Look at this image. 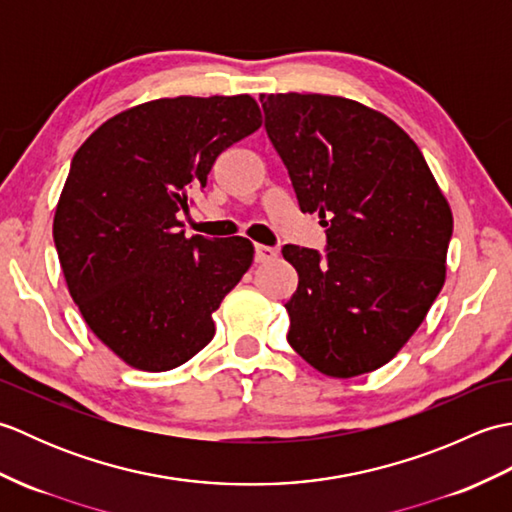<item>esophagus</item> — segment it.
Returning a JSON list of instances; mask_svg holds the SVG:
<instances>
[{"label": "esophagus", "mask_w": 512, "mask_h": 512, "mask_svg": "<svg viewBox=\"0 0 512 512\" xmlns=\"http://www.w3.org/2000/svg\"><path fill=\"white\" fill-rule=\"evenodd\" d=\"M279 250L275 246H266V244H255V262L257 264H266L277 259Z\"/></svg>", "instance_id": "1"}]
</instances>
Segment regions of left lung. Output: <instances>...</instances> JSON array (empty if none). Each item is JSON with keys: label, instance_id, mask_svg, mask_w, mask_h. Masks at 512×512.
Instances as JSON below:
<instances>
[{"label": "left lung", "instance_id": "1", "mask_svg": "<svg viewBox=\"0 0 512 512\" xmlns=\"http://www.w3.org/2000/svg\"><path fill=\"white\" fill-rule=\"evenodd\" d=\"M266 134L325 253L284 246L299 286L288 343L325 376L352 378L396 356L436 301L453 215L418 145L369 107L325 94H262Z\"/></svg>", "mask_w": 512, "mask_h": 512}]
</instances>
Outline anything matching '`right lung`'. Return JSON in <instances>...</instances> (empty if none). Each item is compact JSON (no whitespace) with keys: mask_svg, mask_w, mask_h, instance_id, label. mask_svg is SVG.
Returning a JSON list of instances; mask_svg holds the SVG:
<instances>
[{"mask_svg":"<svg viewBox=\"0 0 512 512\" xmlns=\"http://www.w3.org/2000/svg\"><path fill=\"white\" fill-rule=\"evenodd\" d=\"M262 127L246 94L149 101L76 151L52 237L85 323L127 365L167 372L213 339V312L253 262L246 237H187L191 191Z\"/></svg>","mask_w":512,"mask_h":512,"instance_id":"obj_1","label":"right lung"}]
</instances>
